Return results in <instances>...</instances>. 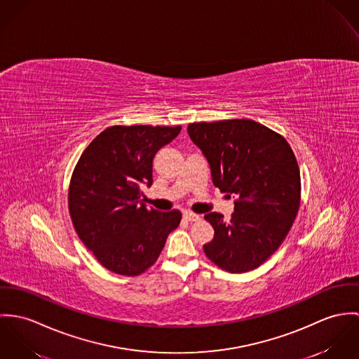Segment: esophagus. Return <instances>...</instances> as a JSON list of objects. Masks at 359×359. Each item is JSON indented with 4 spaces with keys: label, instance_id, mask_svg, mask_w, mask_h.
<instances>
[{
    "label": "esophagus",
    "instance_id": "1",
    "mask_svg": "<svg viewBox=\"0 0 359 359\" xmlns=\"http://www.w3.org/2000/svg\"><path fill=\"white\" fill-rule=\"evenodd\" d=\"M183 219L187 220V222H196V220H198L199 216L196 215V213H193V212H184L183 213Z\"/></svg>",
    "mask_w": 359,
    "mask_h": 359
}]
</instances>
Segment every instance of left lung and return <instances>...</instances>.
Segmentation results:
<instances>
[{
    "instance_id": "obj_1",
    "label": "left lung",
    "mask_w": 359,
    "mask_h": 359,
    "mask_svg": "<svg viewBox=\"0 0 359 359\" xmlns=\"http://www.w3.org/2000/svg\"><path fill=\"white\" fill-rule=\"evenodd\" d=\"M187 132L208 160L213 184L236 197L230 222L217 212L205 215L215 236L203 252L229 273L255 270L278 249L299 212L296 157L283 136L256 121L194 122Z\"/></svg>"
}]
</instances>
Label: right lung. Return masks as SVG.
I'll use <instances>...</instances> for the list:
<instances>
[{
	"mask_svg": "<svg viewBox=\"0 0 359 359\" xmlns=\"http://www.w3.org/2000/svg\"><path fill=\"white\" fill-rule=\"evenodd\" d=\"M182 126L116 125L83 150L69 189V210L83 245L107 270L135 277L158 259L182 220L177 209L160 212L139 203L153 184V160Z\"/></svg>",
	"mask_w": 359,
	"mask_h": 359,
	"instance_id": "add662e5",
	"label": "right lung"
}]
</instances>
